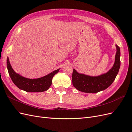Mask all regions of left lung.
<instances>
[{"mask_svg":"<svg viewBox=\"0 0 132 132\" xmlns=\"http://www.w3.org/2000/svg\"><path fill=\"white\" fill-rule=\"evenodd\" d=\"M117 48L115 62L112 68L104 74L97 77H91L78 73L74 69L72 74L73 86L80 91L87 93H97L109 87L118 73L121 65L120 48L116 45Z\"/></svg>","mask_w":132,"mask_h":132,"instance_id":"obj_1","label":"left lung"}]
</instances>
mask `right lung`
Returning a JSON list of instances; mask_svg holds the SVG:
<instances>
[{"label": "right lung", "instance_id": "add662e5", "mask_svg": "<svg viewBox=\"0 0 132 132\" xmlns=\"http://www.w3.org/2000/svg\"><path fill=\"white\" fill-rule=\"evenodd\" d=\"M7 68L12 81L20 89L31 93L43 92L50 88L54 75L58 73L60 69L55 70L45 77L38 79H28L16 73L12 68L9 58L6 61Z\"/></svg>", "mask_w": 132, "mask_h": 132}]
</instances>
